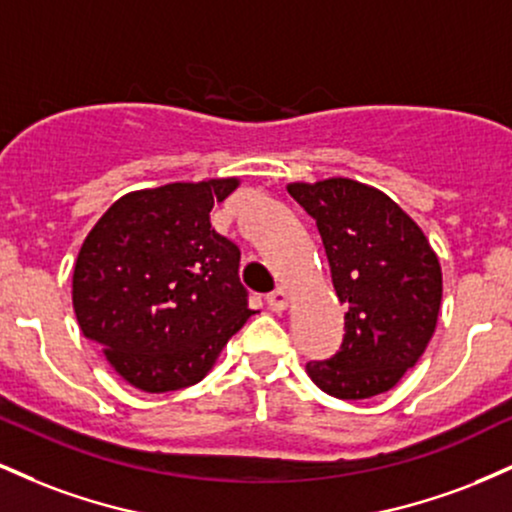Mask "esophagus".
Wrapping results in <instances>:
<instances>
[{"label":"esophagus","mask_w":512,"mask_h":512,"mask_svg":"<svg viewBox=\"0 0 512 512\" xmlns=\"http://www.w3.org/2000/svg\"><path fill=\"white\" fill-rule=\"evenodd\" d=\"M267 305L269 310H274V313H284L286 305H289V293H286L284 289H276L267 296Z\"/></svg>","instance_id":"obj_1"}]
</instances>
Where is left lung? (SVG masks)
<instances>
[{"label":"left lung","instance_id":"obj_1","mask_svg":"<svg viewBox=\"0 0 512 512\" xmlns=\"http://www.w3.org/2000/svg\"><path fill=\"white\" fill-rule=\"evenodd\" d=\"M286 190L315 219L334 291L349 308L337 354L305 370L337 399L383 395L416 366L436 332L438 255L419 223L378 187L327 178Z\"/></svg>","mask_w":512,"mask_h":512}]
</instances>
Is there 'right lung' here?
Segmentation results:
<instances>
[{
	"label": "right lung",
	"instance_id": "1",
	"mask_svg": "<svg viewBox=\"0 0 512 512\" xmlns=\"http://www.w3.org/2000/svg\"><path fill=\"white\" fill-rule=\"evenodd\" d=\"M238 178L127 192L91 228L74 264L72 303L86 339L151 395L199 383L248 322L240 250L211 228Z\"/></svg>",
	"mask_w": 512,
	"mask_h": 512
}]
</instances>
